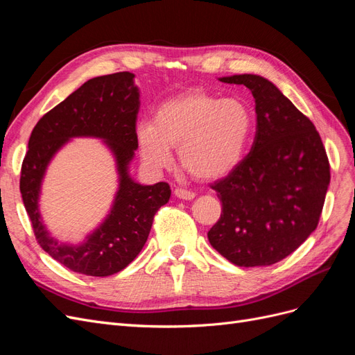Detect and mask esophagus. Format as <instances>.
Segmentation results:
<instances>
[{
  "instance_id": "obj_1",
  "label": "esophagus",
  "mask_w": 355,
  "mask_h": 355,
  "mask_svg": "<svg viewBox=\"0 0 355 355\" xmlns=\"http://www.w3.org/2000/svg\"><path fill=\"white\" fill-rule=\"evenodd\" d=\"M175 196L180 200H194L196 194L192 191H188V189H182V188H176L175 189Z\"/></svg>"
}]
</instances>
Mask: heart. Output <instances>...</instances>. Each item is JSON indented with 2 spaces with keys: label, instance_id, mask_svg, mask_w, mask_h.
Returning a JSON list of instances; mask_svg holds the SVG:
<instances>
[{
  "label": "heart",
  "instance_id": "1",
  "mask_svg": "<svg viewBox=\"0 0 355 355\" xmlns=\"http://www.w3.org/2000/svg\"><path fill=\"white\" fill-rule=\"evenodd\" d=\"M253 133V114L237 98L220 99L204 90H192L161 103L153 123L136 127L139 153L153 170L173 161L202 180L227 176L243 161Z\"/></svg>",
  "mask_w": 355,
  "mask_h": 355
}]
</instances>
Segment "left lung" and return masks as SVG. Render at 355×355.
I'll return each instance as SVG.
<instances>
[{"mask_svg":"<svg viewBox=\"0 0 355 355\" xmlns=\"http://www.w3.org/2000/svg\"><path fill=\"white\" fill-rule=\"evenodd\" d=\"M219 81L252 92L256 136L240 166L211 185L222 214L207 237L234 265L268 266L315 231L330 184L327 154L314 124L270 80L241 73Z\"/></svg>","mask_w":355,"mask_h":355,"instance_id":"8db88e82","label":"left lung"}]
</instances>
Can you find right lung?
<instances>
[{
	"mask_svg": "<svg viewBox=\"0 0 355 355\" xmlns=\"http://www.w3.org/2000/svg\"><path fill=\"white\" fill-rule=\"evenodd\" d=\"M141 94L135 73L116 72L84 83L34 127L20 171V194L42 250L73 272L108 277L135 261L148 240L157 210L170 200L166 182L141 185L128 173L137 149L136 118ZM73 137L102 138L116 158L119 189L104 222L80 245L51 237L39 213L48 164Z\"/></svg>",
	"mask_w": 355,
	"mask_h": 355,
	"instance_id": "right-lung-1",
	"label": "right lung"
}]
</instances>
